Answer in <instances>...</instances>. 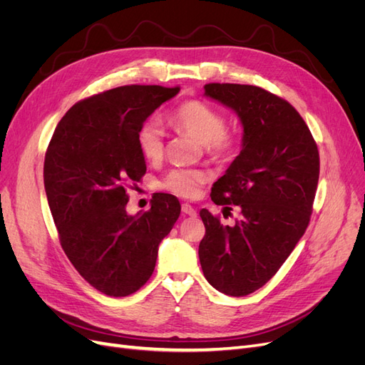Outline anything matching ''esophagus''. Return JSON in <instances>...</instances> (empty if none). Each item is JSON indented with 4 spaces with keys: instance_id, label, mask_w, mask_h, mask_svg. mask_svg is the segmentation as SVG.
Masks as SVG:
<instances>
[{
    "instance_id": "1",
    "label": "esophagus",
    "mask_w": 365,
    "mask_h": 365,
    "mask_svg": "<svg viewBox=\"0 0 365 365\" xmlns=\"http://www.w3.org/2000/svg\"><path fill=\"white\" fill-rule=\"evenodd\" d=\"M182 212L185 215H190V217H195V215H197V210L191 205H187V203L182 205Z\"/></svg>"
}]
</instances>
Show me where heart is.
I'll return each mask as SVG.
<instances>
[{
    "instance_id": "b5f03b06",
    "label": "heart",
    "mask_w": 365,
    "mask_h": 365,
    "mask_svg": "<svg viewBox=\"0 0 365 365\" xmlns=\"http://www.w3.org/2000/svg\"><path fill=\"white\" fill-rule=\"evenodd\" d=\"M171 125L205 144L206 152L215 159H227L237 145L236 133L227 129V120L221 111L203 101H187L171 114ZM141 155L156 162L164 155V132L158 121L150 120L138 130ZM207 175L200 170H173L162 183L167 191L185 198H194Z\"/></svg>"
}]
</instances>
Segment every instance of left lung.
Returning <instances> with one entry per match:
<instances>
[{
  "mask_svg": "<svg viewBox=\"0 0 365 365\" xmlns=\"http://www.w3.org/2000/svg\"><path fill=\"white\" fill-rule=\"evenodd\" d=\"M207 98L237 114L242 150L212 187L215 205H235L233 227L200 210L206 235L198 247L203 274L228 296L263 287L304 236L319 182V150L299 113L255 86H205Z\"/></svg>",
  "mask_w": 365,
  "mask_h": 365,
  "instance_id": "left-lung-1",
  "label": "left lung"
}]
</instances>
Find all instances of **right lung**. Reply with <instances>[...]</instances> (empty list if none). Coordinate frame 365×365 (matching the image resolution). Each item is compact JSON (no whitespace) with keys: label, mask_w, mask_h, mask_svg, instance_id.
<instances>
[{"label":"right lung","mask_w":365,"mask_h":365,"mask_svg":"<svg viewBox=\"0 0 365 365\" xmlns=\"http://www.w3.org/2000/svg\"><path fill=\"white\" fill-rule=\"evenodd\" d=\"M180 87L123 86L75 103L45 155L43 182L61 248L79 275L121 298L155 271L158 248L180 215L179 200L158 194L147 212H126L128 187L145 174L138 130Z\"/></svg>","instance_id":"1"}]
</instances>
